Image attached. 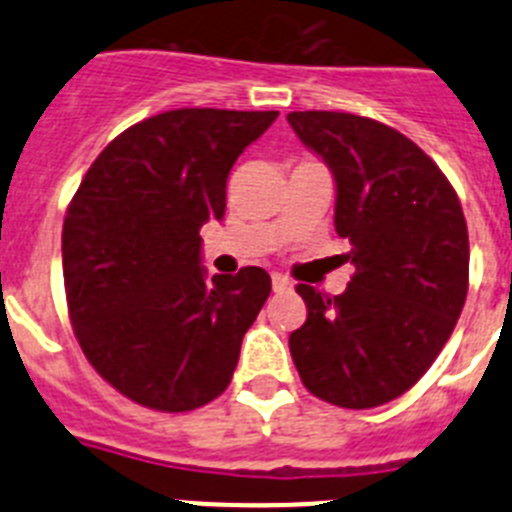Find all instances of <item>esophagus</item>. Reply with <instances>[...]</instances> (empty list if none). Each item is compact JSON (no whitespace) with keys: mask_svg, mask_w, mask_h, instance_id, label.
Instances as JSON below:
<instances>
[{"mask_svg":"<svg viewBox=\"0 0 512 512\" xmlns=\"http://www.w3.org/2000/svg\"><path fill=\"white\" fill-rule=\"evenodd\" d=\"M271 287H274V292H287V289H292V282L284 274H274L271 277Z\"/></svg>","mask_w":512,"mask_h":512,"instance_id":"34e87169","label":"esophagus"}]
</instances>
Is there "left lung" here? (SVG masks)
Wrapping results in <instances>:
<instances>
[{
    "instance_id": "left-lung-1",
    "label": "left lung",
    "mask_w": 512,
    "mask_h": 512,
    "mask_svg": "<svg viewBox=\"0 0 512 512\" xmlns=\"http://www.w3.org/2000/svg\"><path fill=\"white\" fill-rule=\"evenodd\" d=\"M287 122L336 182V233L356 274L341 295L310 284L289 336L302 384L338 408H377L436 361L467 300L469 235L449 179L413 140L348 112Z\"/></svg>"
}]
</instances>
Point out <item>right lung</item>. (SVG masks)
Returning <instances> with one entry per match:
<instances>
[{"label":"right lung","mask_w":512,"mask_h":512,"mask_svg":"<svg viewBox=\"0 0 512 512\" xmlns=\"http://www.w3.org/2000/svg\"><path fill=\"white\" fill-rule=\"evenodd\" d=\"M279 112L171 110L117 135L63 220V282L89 364L125 397L187 413L223 395L271 292L246 266L207 279L200 228L233 164Z\"/></svg>","instance_id":"obj_1"}]
</instances>
